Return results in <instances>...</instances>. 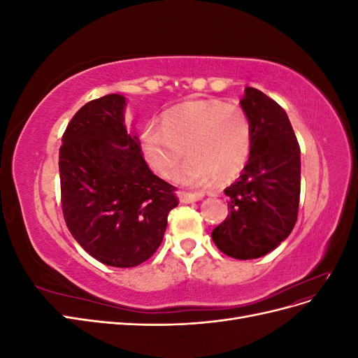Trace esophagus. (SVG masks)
I'll return each instance as SVG.
<instances>
[{"instance_id":"esophagus-1","label":"esophagus","mask_w":358,"mask_h":358,"mask_svg":"<svg viewBox=\"0 0 358 358\" xmlns=\"http://www.w3.org/2000/svg\"><path fill=\"white\" fill-rule=\"evenodd\" d=\"M178 196L180 203H194V201L203 200L204 194L203 192H179Z\"/></svg>"}]
</instances>
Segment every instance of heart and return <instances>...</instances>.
<instances>
[{"label": "heart", "instance_id": "1", "mask_svg": "<svg viewBox=\"0 0 358 358\" xmlns=\"http://www.w3.org/2000/svg\"><path fill=\"white\" fill-rule=\"evenodd\" d=\"M251 122L237 106L220 100H196L173 107L159 125L142 134L145 157L159 176L171 179L180 162L178 182L204 187L213 179L229 180L241 173L251 154Z\"/></svg>", "mask_w": 358, "mask_h": 358}]
</instances>
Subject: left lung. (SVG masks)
<instances>
[{"label": "left lung", "instance_id": "8db88e82", "mask_svg": "<svg viewBox=\"0 0 358 358\" xmlns=\"http://www.w3.org/2000/svg\"><path fill=\"white\" fill-rule=\"evenodd\" d=\"M242 110L251 122V154L229 188V215L212 231L221 252L237 259L273 251L292 231L300 200V146L285 110L246 88Z\"/></svg>", "mask_w": 358, "mask_h": 358}]
</instances>
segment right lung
I'll return each instance as SVG.
<instances>
[{"mask_svg": "<svg viewBox=\"0 0 358 358\" xmlns=\"http://www.w3.org/2000/svg\"><path fill=\"white\" fill-rule=\"evenodd\" d=\"M127 99L109 94L80 107L62 136L59 179L64 220L86 252L112 267L152 257L179 204L175 187L148 167Z\"/></svg>", "mask_w": 358, "mask_h": 358, "instance_id": "add662e5", "label": "right lung"}]
</instances>
